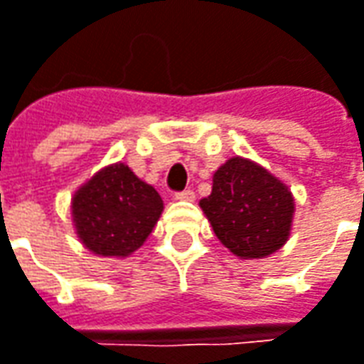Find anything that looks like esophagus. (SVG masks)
<instances>
[{"label": "esophagus", "instance_id": "1", "mask_svg": "<svg viewBox=\"0 0 364 364\" xmlns=\"http://www.w3.org/2000/svg\"><path fill=\"white\" fill-rule=\"evenodd\" d=\"M175 199H179V201H193V199H195V191H193V189L177 191L175 193Z\"/></svg>", "mask_w": 364, "mask_h": 364}]
</instances>
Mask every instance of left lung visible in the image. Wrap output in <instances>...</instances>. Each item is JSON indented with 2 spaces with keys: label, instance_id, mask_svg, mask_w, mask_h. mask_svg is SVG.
I'll return each mask as SVG.
<instances>
[{
  "label": "left lung",
  "instance_id": "left-lung-1",
  "mask_svg": "<svg viewBox=\"0 0 364 364\" xmlns=\"http://www.w3.org/2000/svg\"><path fill=\"white\" fill-rule=\"evenodd\" d=\"M217 239L237 257L261 259L289 239L293 195L263 167L233 157L213 175V191L201 199Z\"/></svg>",
  "mask_w": 364,
  "mask_h": 364
}]
</instances>
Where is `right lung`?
I'll use <instances>...</instances> for the list:
<instances>
[{
	"label": "right lung",
	"mask_w": 364,
	"mask_h": 364,
	"mask_svg": "<svg viewBox=\"0 0 364 364\" xmlns=\"http://www.w3.org/2000/svg\"><path fill=\"white\" fill-rule=\"evenodd\" d=\"M73 221L89 251L125 257L139 249L163 211L159 193L127 165L99 171L73 197Z\"/></svg>",
	"instance_id": "obj_1"
}]
</instances>
